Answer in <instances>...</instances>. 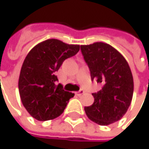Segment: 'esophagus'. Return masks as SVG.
<instances>
[{"label": "esophagus", "instance_id": "esophagus-1", "mask_svg": "<svg viewBox=\"0 0 149 149\" xmlns=\"http://www.w3.org/2000/svg\"><path fill=\"white\" fill-rule=\"evenodd\" d=\"M84 93H85V91H84V90H83V89H81V90H80V91H78V92H77V93H76V95H79V96H80V95H83V94H84Z\"/></svg>", "mask_w": 149, "mask_h": 149}]
</instances>
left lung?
I'll return each instance as SVG.
<instances>
[{
  "mask_svg": "<svg viewBox=\"0 0 149 149\" xmlns=\"http://www.w3.org/2000/svg\"><path fill=\"white\" fill-rule=\"evenodd\" d=\"M81 50L91 80L102 84L101 90L92 94L94 103L84 108L86 114L99 125L112 124L122 118L132 101L134 81L128 63L107 43L82 45Z\"/></svg>",
  "mask_w": 149,
  "mask_h": 149,
  "instance_id": "left-lung-1",
  "label": "left lung"
}]
</instances>
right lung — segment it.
Instances as JSON below:
<instances>
[{
  "label": "right lung",
  "instance_id": "1",
  "mask_svg": "<svg viewBox=\"0 0 149 149\" xmlns=\"http://www.w3.org/2000/svg\"><path fill=\"white\" fill-rule=\"evenodd\" d=\"M79 50V45L49 39L37 44L26 56L18 87L23 106L35 119L45 121L60 116L74 97V94L56 85L55 72Z\"/></svg>",
  "mask_w": 149,
  "mask_h": 149
}]
</instances>
